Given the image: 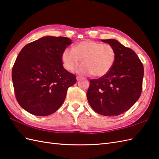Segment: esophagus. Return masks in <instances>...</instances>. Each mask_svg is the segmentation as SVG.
<instances>
[{
    "label": "esophagus",
    "instance_id": "obj_1",
    "mask_svg": "<svg viewBox=\"0 0 159 159\" xmlns=\"http://www.w3.org/2000/svg\"><path fill=\"white\" fill-rule=\"evenodd\" d=\"M83 79V76H76V80H81V79Z\"/></svg>",
    "mask_w": 159,
    "mask_h": 159
}]
</instances>
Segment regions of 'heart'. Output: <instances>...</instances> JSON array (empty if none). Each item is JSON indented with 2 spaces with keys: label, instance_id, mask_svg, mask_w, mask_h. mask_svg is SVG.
Masks as SVG:
<instances>
[{
  "label": "heart",
  "instance_id": "obj_1",
  "mask_svg": "<svg viewBox=\"0 0 159 159\" xmlns=\"http://www.w3.org/2000/svg\"><path fill=\"white\" fill-rule=\"evenodd\" d=\"M82 59L83 64L77 72L84 75L102 77L111 70L116 60V52L109 44H103L92 40H85L75 44L72 48H66L61 54L64 68L72 71Z\"/></svg>",
  "mask_w": 159,
  "mask_h": 159
}]
</instances>
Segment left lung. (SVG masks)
I'll use <instances>...</instances> for the list:
<instances>
[{
  "label": "left lung",
  "mask_w": 159,
  "mask_h": 159,
  "mask_svg": "<svg viewBox=\"0 0 159 159\" xmlns=\"http://www.w3.org/2000/svg\"><path fill=\"white\" fill-rule=\"evenodd\" d=\"M101 41L114 48L116 60L106 75L90 80L87 97L89 105L97 113L117 116L127 111L139 99L144 67L132 49L116 39Z\"/></svg>",
  "instance_id": "1"
}]
</instances>
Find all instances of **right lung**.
<instances>
[{
    "label": "right lung",
    "mask_w": 159,
    "mask_h": 159,
    "mask_svg": "<svg viewBox=\"0 0 159 159\" xmlns=\"http://www.w3.org/2000/svg\"><path fill=\"white\" fill-rule=\"evenodd\" d=\"M72 40L45 36L24 46L12 70L15 95L22 108L31 114L46 116L64 103L76 76L65 69L61 54Z\"/></svg>",
    "instance_id": "obj_1"
}]
</instances>
